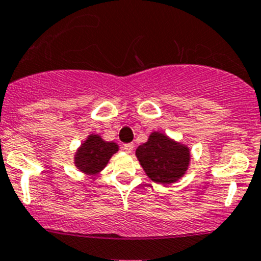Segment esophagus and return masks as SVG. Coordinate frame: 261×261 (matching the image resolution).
Masks as SVG:
<instances>
[{
    "label": "esophagus",
    "instance_id": "esophagus-1",
    "mask_svg": "<svg viewBox=\"0 0 261 261\" xmlns=\"http://www.w3.org/2000/svg\"><path fill=\"white\" fill-rule=\"evenodd\" d=\"M133 148H134L133 143H128V144H124V146H123V149H124L127 153H130L132 150H133Z\"/></svg>",
    "mask_w": 261,
    "mask_h": 261
}]
</instances>
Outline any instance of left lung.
<instances>
[{
  "label": "left lung",
  "mask_w": 261,
  "mask_h": 261,
  "mask_svg": "<svg viewBox=\"0 0 261 261\" xmlns=\"http://www.w3.org/2000/svg\"><path fill=\"white\" fill-rule=\"evenodd\" d=\"M136 155L147 176L160 185L174 184L189 170L191 149L162 132H152L146 143L136 149Z\"/></svg>",
  "instance_id": "obj_1"
}]
</instances>
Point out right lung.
Returning a JSON list of instances; mask_svg holds the SVG:
<instances>
[{
	"label": "right lung",
	"instance_id": "right-lung-1",
	"mask_svg": "<svg viewBox=\"0 0 261 261\" xmlns=\"http://www.w3.org/2000/svg\"><path fill=\"white\" fill-rule=\"evenodd\" d=\"M118 150L119 146L115 142H107L99 134L90 133L75 152L74 165L82 173L96 176Z\"/></svg>",
	"mask_w": 261,
	"mask_h": 261
}]
</instances>
